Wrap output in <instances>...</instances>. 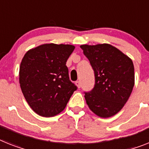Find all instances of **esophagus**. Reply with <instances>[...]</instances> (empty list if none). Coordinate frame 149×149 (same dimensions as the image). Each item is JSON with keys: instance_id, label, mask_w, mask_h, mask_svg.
<instances>
[{"instance_id": "esophagus-1", "label": "esophagus", "mask_w": 149, "mask_h": 149, "mask_svg": "<svg viewBox=\"0 0 149 149\" xmlns=\"http://www.w3.org/2000/svg\"><path fill=\"white\" fill-rule=\"evenodd\" d=\"M76 85H77L78 88H80V87H81V82H80V81H79V80L77 81V82H76Z\"/></svg>"}]
</instances>
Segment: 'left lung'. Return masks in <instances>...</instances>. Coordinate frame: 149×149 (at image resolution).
I'll use <instances>...</instances> for the list:
<instances>
[{
	"instance_id": "8db88e82",
	"label": "left lung",
	"mask_w": 149,
	"mask_h": 149,
	"mask_svg": "<svg viewBox=\"0 0 149 149\" xmlns=\"http://www.w3.org/2000/svg\"><path fill=\"white\" fill-rule=\"evenodd\" d=\"M80 47L89 61L95 82L85 98L90 110L101 117H112L120 111L134 86L132 60L108 44L83 45Z\"/></svg>"
}]
</instances>
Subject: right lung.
<instances>
[{"label": "right lung", "instance_id": "right-lung-1", "mask_svg": "<svg viewBox=\"0 0 149 149\" xmlns=\"http://www.w3.org/2000/svg\"><path fill=\"white\" fill-rule=\"evenodd\" d=\"M74 48L70 45L45 44L27 51L22 58L21 90L31 108L40 116L61 113L77 89L66 65Z\"/></svg>", "mask_w": 149, "mask_h": 149}]
</instances>
